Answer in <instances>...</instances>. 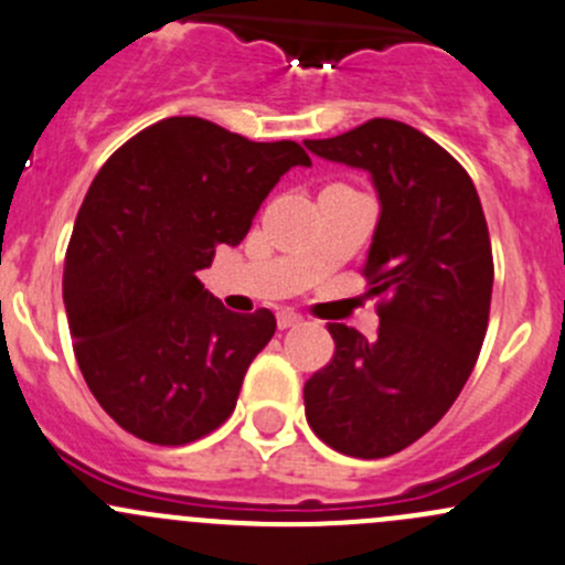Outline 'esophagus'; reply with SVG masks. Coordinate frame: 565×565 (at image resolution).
I'll list each match as a JSON object with an SVG mask.
<instances>
[{
  "label": "esophagus",
  "mask_w": 565,
  "mask_h": 565,
  "mask_svg": "<svg viewBox=\"0 0 565 565\" xmlns=\"http://www.w3.org/2000/svg\"><path fill=\"white\" fill-rule=\"evenodd\" d=\"M276 319H278V328H281V330L295 328V324L303 322V317H300L298 311H292V309H281V311H278V315H276Z\"/></svg>",
  "instance_id": "34e87169"
}]
</instances>
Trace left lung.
<instances>
[{
  "label": "left lung",
  "mask_w": 565,
  "mask_h": 565,
  "mask_svg": "<svg viewBox=\"0 0 565 565\" xmlns=\"http://www.w3.org/2000/svg\"><path fill=\"white\" fill-rule=\"evenodd\" d=\"M306 147L366 169L383 204L361 270L377 339L328 324L335 352L306 383V420L333 451L383 459L424 437L476 366L494 281L487 218L465 167L413 125L377 117Z\"/></svg>",
  "instance_id": "8db88e82"
}]
</instances>
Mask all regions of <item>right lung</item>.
<instances>
[{
	"label": "right lung",
	"instance_id": "obj_1",
	"mask_svg": "<svg viewBox=\"0 0 565 565\" xmlns=\"http://www.w3.org/2000/svg\"><path fill=\"white\" fill-rule=\"evenodd\" d=\"M298 141H250L202 117L139 130L104 163L76 215L62 273L78 369L134 437L185 446L232 415L273 311L235 315L196 273L237 246Z\"/></svg>",
	"mask_w": 565,
	"mask_h": 565
}]
</instances>
